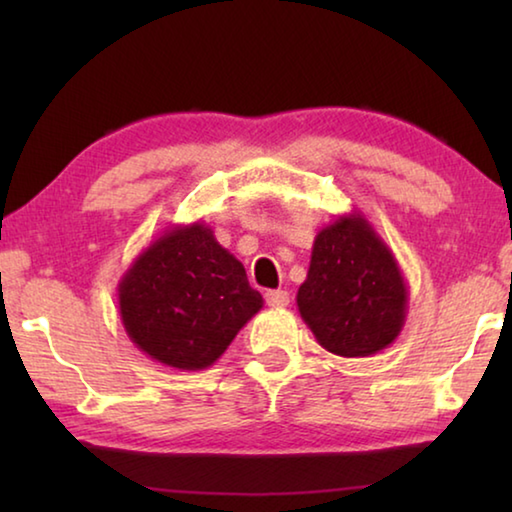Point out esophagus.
Here are the masks:
<instances>
[{
    "label": "esophagus",
    "instance_id": "esophagus-1",
    "mask_svg": "<svg viewBox=\"0 0 512 512\" xmlns=\"http://www.w3.org/2000/svg\"><path fill=\"white\" fill-rule=\"evenodd\" d=\"M264 298H266V305H268V307H275V309H280V307H287V305H289V293H287V291H282V289H277V291H266V293H264Z\"/></svg>",
    "mask_w": 512,
    "mask_h": 512
}]
</instances>
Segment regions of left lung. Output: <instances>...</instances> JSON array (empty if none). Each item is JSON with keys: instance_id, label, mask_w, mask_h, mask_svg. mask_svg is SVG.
Segmentation results:
<instances>
[{"instance_id": "obj_1", "label": "left lung", "mask_w": 512, "mask_h": 512, "mask_svg": "<svg viewBox=\"0 0 512 512\" xmlns=\"http://www.w3.org/2000/svg\"><path fill=\"white\" fill-rule=\"evenodd\" d=\"M298 311L316 341L339 357H370L400 336L409 289L400 264L361 212L318 230Z\"/></svg>"}]
</instances>
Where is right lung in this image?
I'll use <instances>...</instances> for the list:
<instances>
[{
    "label": "right lung",
    "instance_id": "right-lung-1",
    "mask_svg": "<svg viewBox=\"0 0 512 512\" xmlns=\"http://www.w3.org/2000/svg\"><path fill=\"white\" fill-rule=\"evenodd\" d=\"M119 316L146 357L203 370L264 307L246 268L201 221L171 225L119 280Z\"/></svg>",
    "mask_w": 512,
    "mask_h": 512
}]
</instances>
